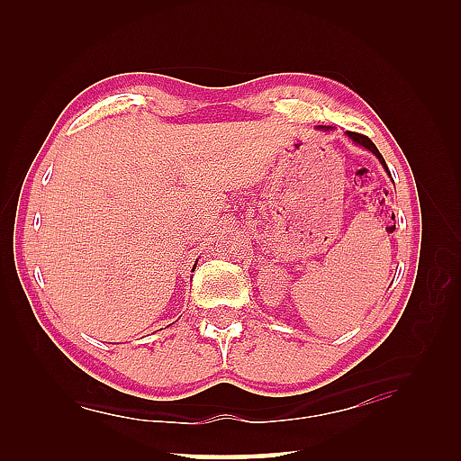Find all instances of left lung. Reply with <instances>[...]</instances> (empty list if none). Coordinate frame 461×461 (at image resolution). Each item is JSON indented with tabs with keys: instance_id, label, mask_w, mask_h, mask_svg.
I'll return each instance as SVG.
<instances>
[{
	"instance_id": "8db88e82",
	"label": "left lung",
	"mask_w": 461,
	"mask_h": 461,
	"mask_svg": "<svg viewBox=\"0 0 461 461\" xmlns=\"http://www.w3.org/2000/svg\"><path fill=\"white\" fill-rule=\"evenodd\" d=\"M321 129H325V126H321ZM325 131H329V129H325ZM347 136H348V139L352 140V142H355V144H358V146H362V149H366V150H370L372 154H375L376 156V158L380 160V164L382 166H384V170L388 172V168H386V162H384V158H382V154L378 152V149H376V146H375V142H372L370 139H368V136H365V134H358V132H347ZM390 174V172H388Z\"/></svg>"
}]
</instances>
